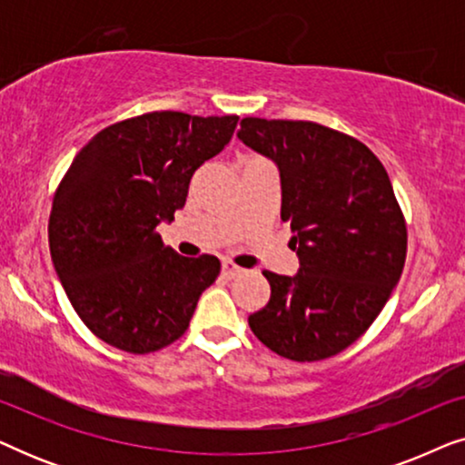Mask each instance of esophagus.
Masks as SVG:
<instances>
[{"label":"esophagus","instance_id":"1","mask_svg":"<svg viewBox=\"0 0 465 465\" xmlns=\"http://www.w3.org/2000/svg\"><path fill=\"white\" fill-rule=\"evenodd\" d=\"M239 272H241V269H239V266H234L232 262H224V264H222V275L228 277V279L237 277Z\"/></svg>","mask_w":465,"mask_h":465}]
</instances>
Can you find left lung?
<instances>
[{"instance_id": "1", "label": "left lung", "mask_w": 465, "mask_h": 465, "mask_svg": "<svg viewBox=\"0 0 465 465\" xmlns=\"http://www.w3.org/2000/svg\"><path fill=\"white\" fill-rule=\"evenodd\" d=\"M237 137L271 158L301 269L264 271L271 298L250 328L294 361L332 358L377 320L402 275L406 222L390 175L358 139L307 120L243 118Z\"/></svg>"}]
</instances>
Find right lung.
I'll return each instance as SVG.
<instances>
[{"instance_id": "obj_1", "label": "right lung", "mask_w": 465, "mask_h": 465, "mask_svg": "<svg viewBox=\"0 0 465 465\" xmlns=\"http://www.w3.org/2000/svg\"><path fill=\"white\" fill-rule=\"evenodd\" d=\"M239 116L152 112L99 131L53 199L50 258L94 336L129 353L171 345L220 275V260L183 258L156 228L183 207L194 171L220 154Z\"/></svg>"}]
</instances>
